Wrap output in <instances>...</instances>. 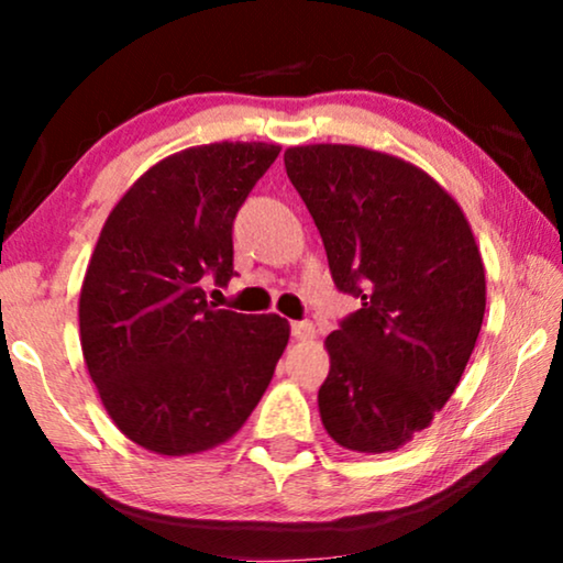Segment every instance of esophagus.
<instances>
[{
    "label": "esophagus",
    "instance_id": "1",
    "mask_svg": "<svg viewBox=\"0 0 563 563\" xmlns=\"http://www.w3.org/2000/svg\"><path fill=\"white\" fill-rule=\"evenodd\" d=\"M291 335H295L297 341H312L314 325L312 322H291Z\"/></svg>",
    "mask_w": 563,
    "mask_h": 563
}]
</instances>
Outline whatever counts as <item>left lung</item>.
I'll list each match as a JSON object with an SVG mask.
<instances>
[{
    "mask_svg": "<svg viewBox=\"0 0 563 563\" xmlns=\"http://www.w3.org/2000/svg\"><path fill=\"white\" fill-rule=\"evenodd\" d=\"M287 176L361 310L325 338L318 407L328 435L389 453L426 430L479 338L487 282L456 199L410 161L345 143L291 145Z\"/></svg>",
    "mask_w": 563,
    "mask_h": 563,
    "instance_id": "1",
    "label": "left lung"
}]
</instances>
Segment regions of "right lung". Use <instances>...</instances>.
<instances>
[{
  "label": "right lung",
  "instance_id": "obj_1",
  "mask_svg": "<svg viewBox=\"0 0 563 563\" xmlns=\"http://www.w3.org/2000/svg\"><path fill=\"white\" fill-rule=\"evenodd\" d=\"M276 143H210L153 164L107 214L84 274V364L122 435L189 456L230 441L289 343L279 314L214 310L233 276V220Z\"/></svg>",
  "mask_w": 563,
  "mask_h": 563
}]
</instances>
